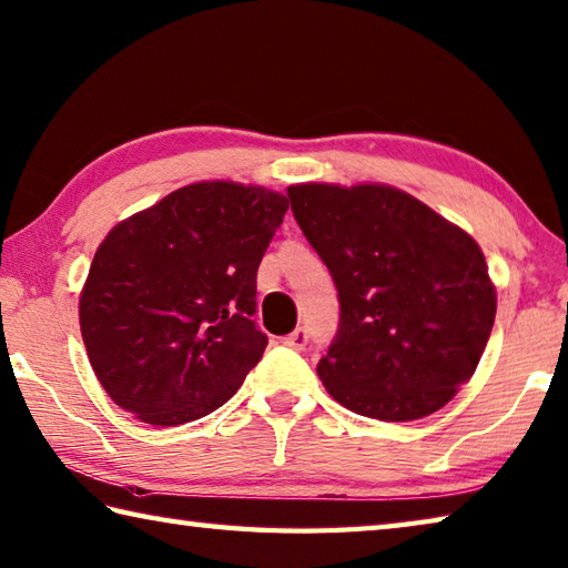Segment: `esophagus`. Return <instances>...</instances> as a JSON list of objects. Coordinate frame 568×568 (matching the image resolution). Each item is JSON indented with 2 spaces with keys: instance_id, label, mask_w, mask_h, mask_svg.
I'll list each match as a JSON object with an SVG mask.
<instances>
[{
  "instance_id": "esophagus-1",
  "label": "esophagus",
  "mask_w": 568,
  "mask_h": 568,
  "mask_svg": "<svg viewBox=\"0 0 568 568\" xmlns=\"http://www.w3.org/2000/svg\"><path fill=\"white\" fill-rule=\"evenodd\" d=\"M283 342L287 344V347H293V349H305V344H307V329H295L293 335H287Z\"/></svg>"
}]
</instances>
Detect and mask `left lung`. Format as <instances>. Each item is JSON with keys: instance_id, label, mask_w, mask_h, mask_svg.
Instances as JSON below:
<instances>
[{"instance_id": "1", "label": "left lung", "mask_w": 568, "mask_h": 568, "mask_svg": "<svg viewBox=\"0 0 568 568\" xmlns=\"http://www.w3.org/2000/svg\"><path fill=\"white\" fill-rule=\"evenodd\" d=\"M295 221L339 293V329L317 364L327 394L379 420L436 414L480 362L497 313L468 231L388 184L287 186Z\"/></svg>"}]
</instances>
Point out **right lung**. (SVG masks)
<instances>
[{
	"label": "right lung",
	"mask_w": 568,
	"mask_h": 568,
	"mask_svg": "<svg viewBox=\"0 0 568 568\" xmlns=\"http://www.w3.org/2000/svg\"><path fill=\"white\" fill-rule=\"evenodd\" d=\"M287 196L194 182L110 229L78 297L100 386L150 426L196 420L239 392L268 337L251 320L255 273Z\"/></svg>",
	"instance_id": "add662e5"
}]
</instances>
